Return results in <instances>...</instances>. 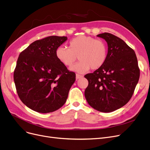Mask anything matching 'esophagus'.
<instances>
[{"mask_svg":"<svg viewBox=\"0 0 150 150\" xmlns=\"http://www.w3.org/2000/svg\"><path fill=\"white\" fill-rule=\"evenodd\" d=\"M82 77H83V75H79V74H76V80L81 79Z\"/></svg>","mask_w":150,"mask_h":150,"instance_id":"esophagus-1","label":"esophagus"}]
</instances>
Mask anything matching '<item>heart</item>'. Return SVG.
Returning <instances> with one entry per match:
<instances>
[{
  "label": "heart",
  "mask_w": 150,
  "mask_h": 150,
  "mask_svg": "<svg viewBox=\"0 0 150 150\" xmlns=\"http://www.w3.org/2000/svg\"><path fill=\"white\" fill-rule=\"evenodd\" d=\"M69 47H57L56 57L64 66L70 67L78 58L80 62L71 70L79 73H84L90 69L97 70L105 63L108 57L107 43L102 40L93 37L79 35L71 39Z\"/></svg>",
  "instance_id": "heart-1"
}]
</instances>
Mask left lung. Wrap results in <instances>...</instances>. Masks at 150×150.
<instances>
[{
	"instance_id": "left-lung-1",
	"label": "left lung",
	"mask_w": 150,
	"mask_h": 150,
	"mask_svg": "<svg viewBox=\"0 0 150 150\" xmlns=\"http://www.w3.org/2000/svg\"><path fill=\"white\" fill-rule=\"evenodd\" d=\"M108 45V57L103 66L84 77V91L89 105L101 112H112L131 99L140 77L135 51L122 39L108 32L97 35Z\"/></svg>"
}]
</instances>
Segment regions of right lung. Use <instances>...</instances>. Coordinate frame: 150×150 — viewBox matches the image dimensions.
I'll return each mask as SVG.
<instances>
[{"label":"right lung","mask_w":150,"mask_h":150,"mask_svg":"<svg viewBox=\"0 0 150 150\" xmlns=\"http://www.w3.org/2000/svg\"><path fill=\"white\" fill-rule=\"evenodd\" d=\"M67 37L49 36L19 54L13 73L16 92L24 105L38 113L56 111L66 103L76 75L56 57Z\"/></svg>","instance_id":"right-lung-1"}]
</instances>
